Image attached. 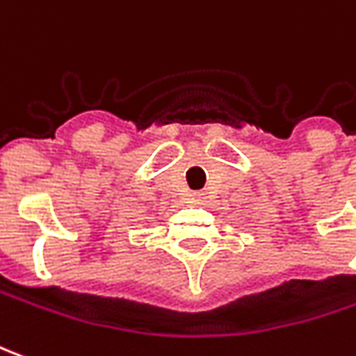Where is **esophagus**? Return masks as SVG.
<instances>
[{
	"mask_svg": "<svg viewBox=\"0 0 356 356\" xmlns=\"http://www.w3.org/2000/svg\"><path fill=\"white\" fill-rule=\"evenodd\" d=\"M202 195H195V202H202Z\"/></svg>",
	"mask_w": 356,
	"mask_h": 356,
	"instance_id": "esophagus-1",
	"label": "esophagus"
}]
</instances>
